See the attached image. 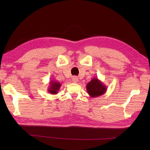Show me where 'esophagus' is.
<instances>
[{"instance_id":"obj_1","label":"esophagus","mask_w":150,"mask_h":150,"mask_svg":"<svg viewBox=\"0 0 150 150\" xmlns=\"http://www.w3.org/2000/svg\"><path fill=\"white\" fill-rule=\"evenodd\" d=\"M79 81V79L77 77H72V81L73 82H77Z\"/></svg>"}]
</instances>
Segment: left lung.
Returning a JSON list of instances; mask_svg holds the SVG:
<instances>
[{
    "label": "left lung",
    "instance_id": "left-lung-1",
    "mask_svg": "<svg viewBox=\"0 0 150 150\" xmlns=\"http://www.w3.org/2000/svg\"><path fill=\"white\" fill-rule=\"evenodd\" d=\"M86 90L89 95L92 98H95L106 93L107 87L98 78L95 77L86 84Z\"/></svg>",
    "mask_w": 150,
    "mask_h": 150
}]
</instances>
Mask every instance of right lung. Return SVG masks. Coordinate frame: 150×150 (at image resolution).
<instances>
[{
	"instance_id": "1",
	"label": "right lung",
	"mask_w": 150,
	"mask_h": 150,
	"mask_svg": "<svg viewBox=\"0 0 150 150\" xmlns=\"http://www.w3.org/2000/svg\"><path fill=\"white\" fill-rule=\"evenodd\" d=\"M60 86H61V84L59 82L55 80H52L50 82V85L48 88H47V91L50 94L56 95L57 93H58Z\"/></svg>"
}]
</instances>
